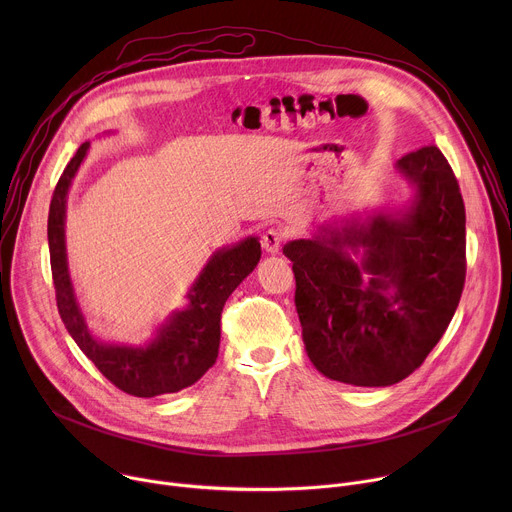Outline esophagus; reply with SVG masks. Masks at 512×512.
Wrapping results in <instances>:
<instances>
[{
  "instance_id": "obj_1",
  "label": "esophagus",
  "mask_w": 512,
  "mask_h": 512,
  "mask_svg": "<svg viewBox=\"0 0 512 512\" xmlns=\"http://www.w3.org/2000/svg\"><path fill=\"white\" fill-rule=\"evenodd\" d=\"M281 243H283V233L277 229H267L261 237V245L267 253H279Z\"/></svg>"
}]
</instances>
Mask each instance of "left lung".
Returning <instances> with one entry per match:
<instances>
[{
  "label": "left lung",
  "mask_w": 512,
  "mask_h": 512,
  "mask_svg": "<svg viewBox=\"0 0 512 512\" xmlns=\"http://www.w3.org/2000/svg\"><path fill=\"white\" fill-rule=\"evenodd\" d=\"M395 168L413 188L405 208L283 245L306 352L324 377L354 387H389L419 369L466 279V210L448 160L425 145Z\"/></svg>",
  "instance_id": "obj_1"
}]
</instances>
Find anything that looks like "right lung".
<instances>
[{"label":"right lung","instance_id":"1","mask_svg":"<svg viewBox=\"0 0 512 512\" xmlns=\"http://www.w3.org/2000/svg\"><path fill=\"white\" fill-rule=\"evenodd\" d=\"M89 152L85 141L64 168L48 212V247L58 314L79 348L117 389L133 397H158L194 385L216 362L221 344V314L237 285L257 267L261 245L247 237L210 255L188 289V304L172 312L145 344L99 340L85 320L72 287L66 259V196Z\"/></svg>","mask_w":512,"mask_h":512}]
</instances>
